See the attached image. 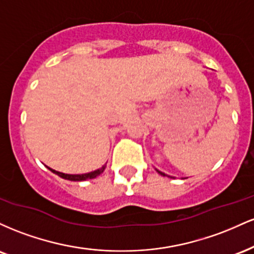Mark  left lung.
Segmentation results:
<instances>
[{
    "instance_id": "left-lung-1",
    "label": "left lung",
    "mask_w": 254,
    "mask_h": 254,
    "mask_svg": "<svg viewBox=\"0 0 254 254\" xmlns=\"http://www.w3.org/2000/svg\"><path fill=\"white\" fill-rule=\"evenodd\" d=\"M156 171H157V170H156ZM157 172H159V173H160V174H161V176H164V177H165V176H167V174H165V173H164V172H160V171H157ZM167 177H170V176H167Z\"/></svg>"
}]
</instances>
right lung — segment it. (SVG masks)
I'll list each match as a JSON object with an SVG mask.
<instances>
[{
  "label": "right lung",
  "mask_w": 254,
  "mask_h": 254,
  "mask_svg": "<svg viewBox=\"0 0 254 254\" xmlns=\"http://www.w3.org/2000/svg\"><path fill=\"white\" fill-rule=\"evenodd\" d=\"M105 167H106V165L103 166V167H101V168H99V170H97V171H93V172H89V173H84V174H65V173H62V172H57V171L52 170V168H50V167H48V168L52 172V173L57 174L58 177L63 178V179L71 180V182H83V180L97 178L99 174L103 173L104 170H105Z\"/></svg>",
  "instance_id": "right-lung-1"
}]
</instances>
